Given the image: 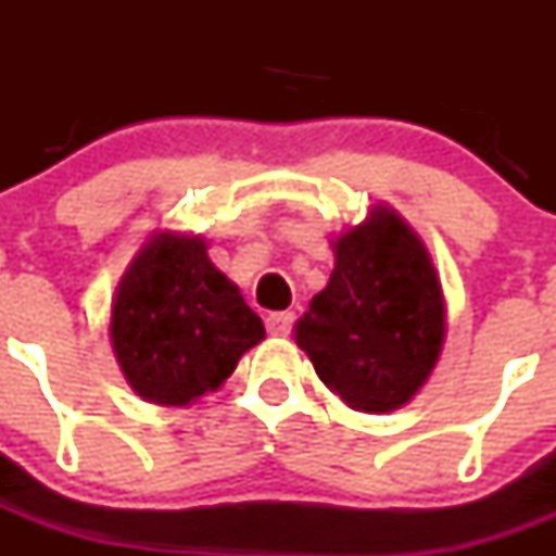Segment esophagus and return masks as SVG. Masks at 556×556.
Listing matches in <instances>:
<instances>
[{
    "instance_id": "esophagus-1",
    "label": "esophagus",
    "mask_w": 556,
    "mask_h": 556,
    "mask_svg": "<svg viewBox=\"0 0 556 556\" xmlns=\"http://www.w3.org/2000/svg\"><path fill=\"white\" fill-rule=\"evenodd\" d=\"M292 323H294L292 312H275L267 317V331L273 333V337H283V333L292 331Z\"/></svg>"
}]
</instances>
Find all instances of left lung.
Returning a JSON list of instances; mask_svg holds the SVG:
<instances>
[{"label":"left lung","mask_w":556,"mask_h":556,"mask_svg":"<svg viewBox=\"0 0 556 556\" xmlns=\"http://www.w3.org/2000/svg\"><path fill=\"white\" fill-rule=\"evenodd\" d=\"M331 281L294 326L328 390L356 412L404 406L434 370L445 303L424 242L390 208H376L333 244Z\"/></svg>","instance_id":"obj_1"}]
</instances>
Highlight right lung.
Masks as SVG:
<instances>
[{"label":"right lung","mask_w":556,"mask_h":556,"mask_svg":"<svg viewBox=\"0 0 556 556\" xmlns=\"http://www.w3.org/2000/svg\"><path fill=\"white\" fill-rule=\"evenodd\" d=\"M262 339V317L208 262L200 236L147 242L111 308L116 362L152 404L186 406L214 392Z\"/></svg>","instance_id":"obj_1"}]
</instances>
